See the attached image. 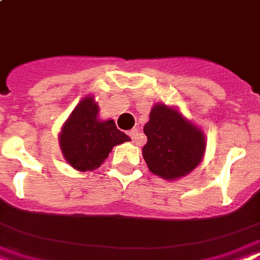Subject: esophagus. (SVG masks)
Returning a JSON list of instances; mask_svg holds the SVG:
<instances>
[{
  "label": "esophagus",
  "mask_w": 260,
  "mask_h": 260,
  "mask_svg": "<svg viewBox=\"0 0 260 260\" xmlns=\"http://www.w3.org/2000/svg\"><path fill=\"white\" fill-rule=\"evenodd\" d=\"M138 128H133V130H130V132H128V136H130V138H132L133 141H136V140H137L138 138Z\"/></svg>",
  "instance_id": "obj_1"
}]
</instances>
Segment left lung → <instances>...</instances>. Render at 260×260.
I'll list each match as a JSON object with an SVG mask.
<instances>
[{"mask_svg":"<svg viewBox=\"0 0 260 260\" xmlns=\"http://www.w3.org/2000/svg\"><path fill=\"white\" fill-rule=\"evenodd\" d=\"M148 142L142 156L151 173L177 181L192 173L206 153V134L181 114L178 107L157 103L152 107L149 122L144 126Z\"/></svg>","mask_w":260,"mask_h":260,"instance_id":"obj_1","label":"left lung"}]
</instances>
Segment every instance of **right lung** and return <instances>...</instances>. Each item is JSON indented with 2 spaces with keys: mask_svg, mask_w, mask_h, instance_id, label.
<instances>
[{
  "mask_svg": "<svg viewBox=\"0 0 260 260\" xmlns=\"http://www.w3.org/2000/svg\"><path fill=\"white\" fill-rule=\"evenodd\" d=\"M99 112L100 108L94 97L87 95L78 103L58 134L64 159L78 171L99 169L114 146L130 141V137L116 127L112 119L101 120Z\"/></svg>",
  "mask_w": 260,
  "mask_h": 260,
  "instance_id": "right-lung-1",
  "label": "right lung"
}]
</instances>
